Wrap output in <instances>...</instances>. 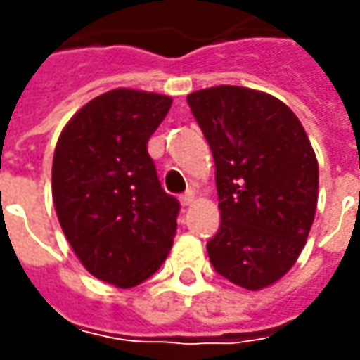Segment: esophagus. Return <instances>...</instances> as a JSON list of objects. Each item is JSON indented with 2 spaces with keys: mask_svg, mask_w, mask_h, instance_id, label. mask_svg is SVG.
I'll return each instance as SVG.
<instances>
[{
  "mask_svg": "<svg viewBox=\"0 0 360 360\" xmlns=\"http://www.w3.org/2000/svg\"><path fill=\"white\" fill-rule=\"evenodd\" d=\"M192 202H194V192H192V190H188V192H184V194L180 196V204H182L184 208H186V206H190Z\"/></svg>",
  "mask_w": 360,
  "mask_h": 360,
  "instance_id": "1",
  "label": "esophagus"
}]
</instances>
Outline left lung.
I'll list each match as a JSON object with an SVG mask.
<instances>
[{
	"label": "left lung",
	"instance_id": "obj_1",
	"mask_svg": "<svg viewBox=\"0 0 360 360\" xmlns=\"http://www.w3.org/2000/svg\"><path fill=\"white\" fill-rule=\"evenodd\" d=\"M216 164L218 274L248 290L283 278L311 232L319 164L292 110L264 91L216 86L186 98Z\"/></svg>",
	"mask_w": 360,
	"mask_h": 360
}]
</instances>
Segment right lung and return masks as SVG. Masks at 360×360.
Segmentation results:
<instances>
[{
    "label": "right lung",
    "mask_w": 360,
    "mask_h": 360,
    "mask_svg": "<svg viewBox=\"0 0 360 360\" xmlns=\"http://www.w3.org/2000/svg\"><path fill=\"white\" fill-rule=\"evenodd\" d=\"M172 98L105 91L68 122L53 152L51 194L63 234L86 270L130 288L162 266L180 202L160 186L148 140Z\"/></svg>",
    "instance_id": "obj_1"
}]
</instances>
